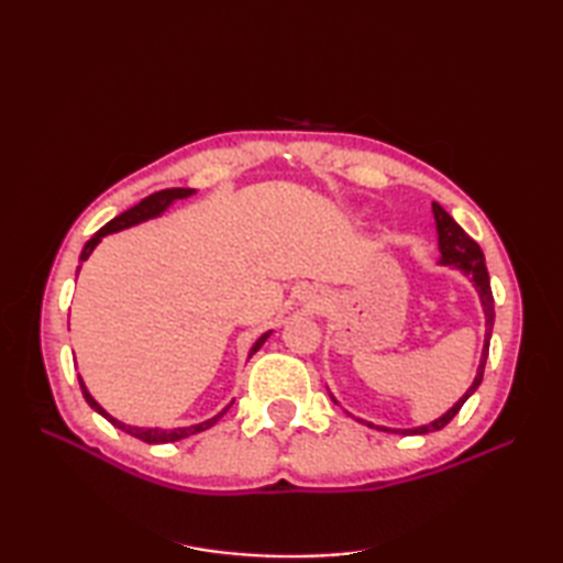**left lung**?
<instances>
[{
	"mask_svg": "<svg viewBox=\"0 0 563 563\" xmlns=\"http://www.w3.org/2000/svg\"><path fill=\"white\" fill-rule=\"evenodd\" d=\"M433 214H435V227H438V244H440V263L442 266H452V268H460L464 275H470L476 292L482 297V307H484V314H486V341H484V353H482V363L479 369H476V377L472 382V387L464 391V397L452 406L448 413H442L438 421L421 426V428H385V426H375L369 421H363V418H357V421L369 426V428H377V430H385V433H399V435H423V433H433V430L445 428L454 416L460 413V409L464 406V401L472 397V394L479 389L482 379H484V367H486V357H488V343H492V331H494V292H492V280H488V271H486V261L479 244L474 242V239L466 234L462 227L454 222L450 214L442 210L438 202H433Z\"/></svg>",
	"mask_w": 563,
	"mask_h": 563,
	"instance_id": "obj_1",
	"label": "left lung"
}]
</instances>
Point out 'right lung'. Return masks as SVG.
Listing matches in <instances>:
<instances>
[{"instance_id": "add662e5", "label": "right lung", "mask_w": 563, "mask_h": 563, "mask_svg": "<svg viewBox=\"0 0 563 563\" xmlns=\"http://www.w3.org/2000/svg\"><path fill=\"white\" fill-rule=\"evenodd\" d=\"M194 194H196L194 188H164V190H157V194H152V196H147V198H142L135 208H130V210L121 212V214H118V218H113L109 224H103L101 230H99L97 234H93L87 244H84L79 261H87L91 251L97 249V244L101 242V239H103L106 234L121 232V230H128V227H133V224H140V222H145V220L157 218V214H162L166 208H169L174 200H181V198H188V196H194ZM77 273H79V268H77ZM268 336H271V331H268V333H263V336H261L254 345H251L249 357L254 355V353L261 349L263 343H266V339H268ZM79 387H81L84 399H87V404L91 406L93 411H99V413L106 418V421L113 423L115 428L125 430L128 435H133V438L142 440V442H150V445H154V442H176V440H181V438L196 435V433H200V430H208V428H212L214 423H218L220 418L227 413V409H230V406L234 404V401H232V404L227 406V409H222L218 416H212V418H208V421H202V423H198V426H186V428H174V430H164V428H137V426H125V423L118 421V418H113L111 413H106V411L101 409V406L97 404V399L91 397L89 389L84 387L81 377H79Z\"/></svg>"}]
</instances>
